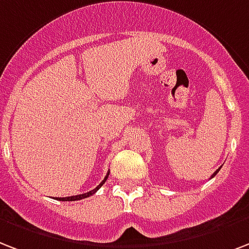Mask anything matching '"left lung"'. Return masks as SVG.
<instances>
[{"mask_svg":"<svg viewBox=\"0 0 249 249\" xmlns=\"http://www.w3.org/2000/svg\"><path fill=\"white\" fill-rule=\"evenodd\" d=\"M219 170H221V168H218V170H217V171H215V172H214L213 175H212V178H214V176L217 175V174H218V171H219ZM212 178H210V179H212Z\"/></svg>","mask_w":249,"mask_h":249,"instance_id":"obj_1","label":"left lung"}]
</instances>
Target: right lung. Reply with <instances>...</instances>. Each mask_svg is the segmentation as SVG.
Segmentation results:
<instances>
[{
	"label": "right lung",
	"mask_w": 249,
	"mask_h": 249,
	"mask_svg": "<svg viewBox=\"0 0 249 249\" xmlns=\"http://www.w3.org/2000/svg\"><path fill=\"white\" fill-rule=\"evenodd\" d=\"M108 175H109V172H108L107 175H106V178H104V179H103V181H102V183H100L99 185H98V187L95 188V189H91L90 192L83 193V195H77V196H70V197H56V200H58V201H78V200H82V198H86V197L92 196V195H94V193L96 192V191H98V189H99V188L102 187V185H103L104 183H106V180L108 179Z\"/></svg>",
	"instance_id": "right-lung-1"
}]
</instances>
